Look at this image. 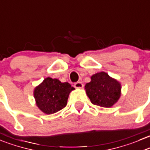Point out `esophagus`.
<instances>
[{"label":"esophagus","mask_w":150,"mask_h":150,"mask_svg":"<svg viewBox=\"0 0 150 150\" xmlns=\"http://www.w3.org/2000/svg\"><path fill=\"white\" fill-rule=\"evenodd\" d=\"M74 86H75V87L76 88H82L83 87V83L81 82V81H78V82L75 83Z\"/></svg>","instance_id":"esophagus-1"}]
</instances>
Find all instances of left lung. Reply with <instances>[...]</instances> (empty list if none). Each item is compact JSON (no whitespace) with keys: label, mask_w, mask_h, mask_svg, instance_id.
Returning a JSON list of instances; mask_svg holds the SVG:
<instances>
[{"label":"left lung","mask_w":150,"mask_h":150,"mask_svg":"<svg viewBox=\"0 0 150 150\" xmlns=\"http://www.w3.org/2000/svg\"><path fill=\"white\" fill-rule=\"evenodd\" d=\"M85 90L91 103L101 107L110 108L120 100L122 85L108 73L100 72L91 77V81L86 84Z\"/></svg>","instance_id":"left-lung-1"}]
</instances>
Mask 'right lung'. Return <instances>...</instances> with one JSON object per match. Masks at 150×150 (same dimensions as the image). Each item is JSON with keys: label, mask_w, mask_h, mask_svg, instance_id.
Wrapping results in <instances>:
<instances>
[{"label": "right lung", "mask_w": 150, "mask_h": 150, "mask_svg": "<svg viewBox=\"0 0 150 150\" xmlns=\"http://www.w3.org/2000/svg\"><path fill=\"white\" fill-rule=\"evenodd\" d=\"M75 90L69 83L47 77L35 87L33 97L36 106L46 114H55L67 104L69 93Z\"/></svg>", "instance_id": "right-lung-1"}]
</instances>
